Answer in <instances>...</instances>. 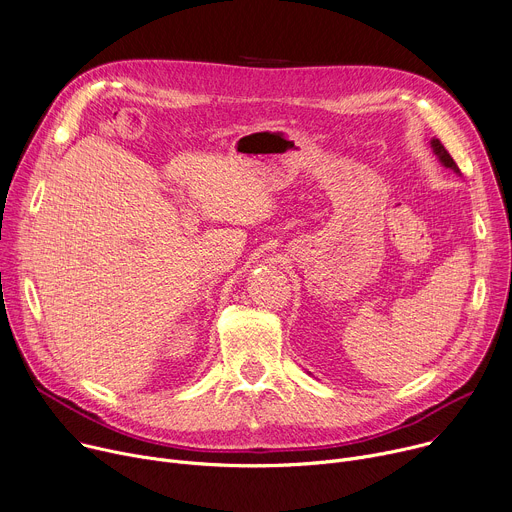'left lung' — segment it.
Instances as JSON below:
<instances>
[{
	"mask_svg": "<svg viewBox=\"0 0 512 512\" xmlns=\"http://www.w3.org/2000/svg\"><path fill=\"white\" fill-rule=\"evenodd\" d=\"M430 147H432V151L437 153V157H439L441 164H443L445 168H451L455 174H459V168H457V164L453 162V157L449 155V151L445 149V145H443L439 139H432V141H430Z\"/></svg>",
	"mask_w": 512,
	"mask_h": 512,
	"instance_id": "1",
	"label": "left lung"
}]
</instances>
